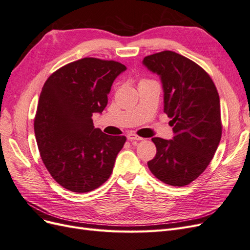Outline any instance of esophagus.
<instances>
[{
  "label": "esophagus",
  "instance_id": "obj_1",
  "mask_svg": "<svg viewBox=\"0 0 250 250\" xmlns=\"http://www.w3.org/2000/svg\"><path fill=\"white\" fill-rule=\"evenodd\" d=\"M127 139L129 140V141H142V140H144L143 138L139 137V135H138L137 133H134V132H132V131L127 133Z\"/></svg>",
  "mask_w": 250,
  "mask_h": 250
}]
</instances>
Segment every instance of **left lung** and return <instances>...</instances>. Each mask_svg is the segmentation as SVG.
Returning <instances> with one entry per match:
<instances>
[{
	"mask_svg": "<svg viewBox=\"0 0 250 250\" xmlns=\"http://www.w3.org/2000/svg\"><path fill=\"white\" fill-rule=\"evenodd\" d=\"M143 62L161 76L165 112L175 133L170 141L152 139L156 154L148 168L165 184L187 186L207 169L221 140L218 90L200 65L178 53L162 51Z\"/></svg>",
	"mask_w": 250,
	"mask_h": 250,
	"instance_id": "obj_1",
	"label": "left lung"
}]
</instances>
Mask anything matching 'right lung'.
Returning <instances> with one entry per match:
<instances>
[{
	"label": "right lung",
	"instance_id": "add662e5",
	"mask_svg": "<svg viewBox=\"0 0 250 250\" xmlns=\"http://www.w3.org/2000/svg\"><path fill=\"white\" fill-rule=\"evenodd\" d=\"M126 66L115 60L85 57L67 63L44 82L34 118L42 163L58 185L75 193L99 188L111 175L124 135L95 128L113 80Z\"/></svg>",
	"mask_w": 250,
	"mask_h": 250
}]
</instances>
